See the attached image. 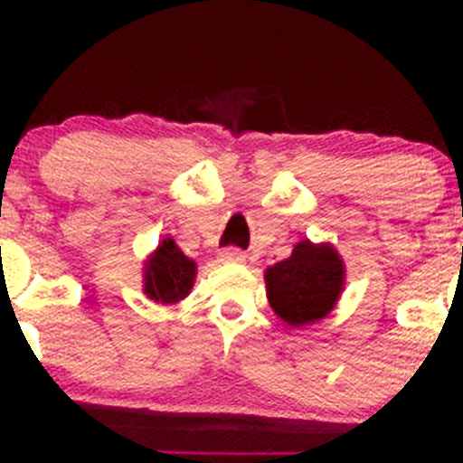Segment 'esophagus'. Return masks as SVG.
I'll list each match as a JSON object with an SVG mask.
<instances>
[{"instance_id":"34e87169","label":"esophagus","mask_w":463,"mask_h":463,"mask_svg":"<svg viewBox=\"0 0 463 463\" xmlns=\"http://www.w3.org/2000/svg\"><path fill=\"white\" fill-rule=\"evenodd\" d=\"M219 260H222V261H244L246 255L241 253L240 249H226V250H222V253H219Z\"/></svg>"}]
</instances>
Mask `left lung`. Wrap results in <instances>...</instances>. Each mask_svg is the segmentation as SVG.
I'll return each instance as SVG.
<instances>
[{"instance_id": "left-lung-1", "label": "left lung", "mask_w": 463, "mask_h": 463, "mask_svg": "<svg viewBox=\"0 0 463 463\" xmlns=\"http://www.w3.org/2000/svg\"><path fill=\"white\" fill-rule=\"evenodd\" d=\"M266 296L287 325L302 326L325 318L334 309L345 279L343 261L329 244L309 240L293 249L291 258L266 269Z\"/></svg>"}]
</instances>
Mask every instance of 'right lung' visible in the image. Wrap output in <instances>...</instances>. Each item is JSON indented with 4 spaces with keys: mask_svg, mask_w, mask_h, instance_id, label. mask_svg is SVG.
<instances>
[{
    "mask_svg": "<svg viewBox=\"0 0 463 463\" xmlns=\"http://www.w3.org/2000/svg\"><path fill=\"white\" fill-rule=\"evenodd\" d=\"M194 273H197L194 261L185 258L175 240L167 237L145 269V293L152 300L172 305L188 296L194 284Z\"/></svg>",
    "mask_w": 463,
    "mask_h": 463,
    "instance_id": "obj_1",
    "label": "right lung"
}]
</instances>
